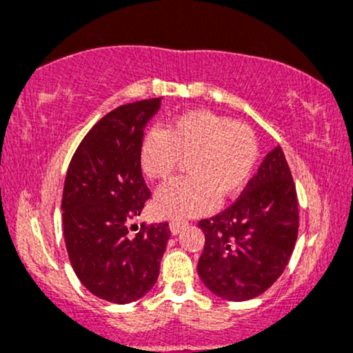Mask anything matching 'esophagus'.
<instances>
[{
    "mask_svg": "<svg viewBox=\"0 0 353 353\" xmlns=\"http://www.w3.org/2000/svg\"><path fill=\"white\" fill-rule=\"evenodd\" d=\"M185 226H186L185 223H180V221H172V223H170V231H172V234H173V236H176L178 233H180L181 230H183Z\"/></svg>",
    "mask_w": 353,
    "mask_h": 353,
    "instance_id": "esophagus-1",
    "label": "esophagus"
}]
</instances>
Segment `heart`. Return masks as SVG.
Masks as SVG:
<instances>
[{"label":"heart","instance_id":"1","mask_svg":"<svg viewBox=\"0 0 353 353\" xmlns=\"http://www.w3.org/2000/svg\"><path fill=\"white\" fill-rule=\"evenodd\" d=\"M140 168L148 180L163 181L188 160L192 176L170 181L157 192L152 208L159 218L188 219L233 198L250 181L258 161V140L243 122L210 110H190L152 128L140 145Z\"/></svg>","mask_w":353,"mask_h":353}]
</instances>
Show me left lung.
<instances>
[{
    "instance_id": "obj_1",
    "label": "left lung",
    "mask_w": 353,
    "mask_h": 353,
    "mask_svg": "<svg viewBox=\"0 0 353 353\" xmlns=\"http://www.w3.org/2000/svg\"><path fill=\"white\" fill-rule=\"evenodd\" d=\"M198 226L205 233L198 274L214 296L241 302L268 291L288 266L299 230L296 185L283 148L264 157L230 208Z\"/></svg>"
}]
</instances>
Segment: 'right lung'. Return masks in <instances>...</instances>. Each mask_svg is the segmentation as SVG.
<instances>
[{
  "mask_svg": "<svg viewBox=\"0 0 353 353\" xmlns=\"http://www.w3.org/2000/svg\"><path fill=\"white\" fill-rule=\"evenodd\" d=\"M160 103L157 97L109 112L82 139L65 175L61 210L69 261L89 292L114 304L150 291L170 239L168 223L142 225L128 236L150 198L139 155Z\"/></svg>",
  "mask_w": 353,
  "mask_h": 353,
  "instance_id": "1",
  "label": "right lung"
}]
</instances>
